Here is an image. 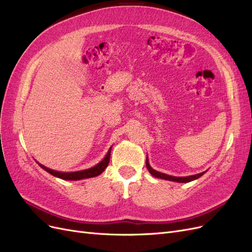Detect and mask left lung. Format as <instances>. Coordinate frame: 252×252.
Wrapping results in <instances>:
<instances>
[{"label": "left lung", "instance_id": "left-lung-1", "mask_svg": "<svg viewBox=\"0 0 252 252\" xmlns=\"http://www.w3.org/2000/svg\"><path fill=\"white\" fill-rule=\"evenodd\" d=\"M146 167L148 171L154 175V177L156 178H158V179H163V180H168V181H172V182H179V183H188V182H191V181H194L196 179L201 178L202 175L205 173V172H201V173H197V174H194V175H189V177H171V175H168V174H165V173H162V172H158L155 169H152L149 163H148V158H146Z\"/></svg>", "mask_w": 252, "mask_h": 252}]
</instances>
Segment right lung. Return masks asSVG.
I'll return each mask as SVG.
<instances>
[{"label": "right lung", "instance_id": "1", "mask_svg": "<svg viewBox=\"0 0 252 252\" xmlns=\"http://www.w3.org/2000/svg\"><path fill=\"white\" fill-rule=\"evenodd\" d=\"M110 152H111V148H109L107 155L105 156V158L102 159V161L96 164L95 166L91 167L89 169H85V170H81V171H75V172H60V171H56L47 168L41 164H39L44 170H46L47 172H49L50 174H52L53 177L60 178L62 180H69V181H77V180H82V179H88V178H94L96 177V175L101 174L106 167L108 166L109 164V159H110Z\"/></svg>", "mask_w": 252, "mask_h": 252}]
</instances>
